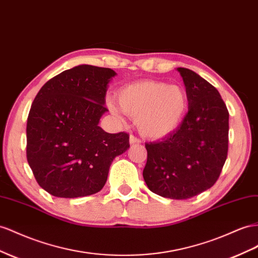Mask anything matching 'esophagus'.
<instances>
[{
    "label": "esophagus",
    "instance_id": "obj_1",
    "mask_svg": "<svg viewBox=\"0 0 258 258\" xmlns=\"http://www.w3.org/2000/svg\"><path fill=\"white\" fill-rule=\"evenodd\" d=\"M129 141H130V144H140V143H141L140 139H139V138L136 137V136H134V135L130 136Z\"/></svg>",
    "mask_w": 258,
    "mask_h": 258
}]
</instances>
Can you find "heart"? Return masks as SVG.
<instances>
[{
    "label": "heart",
    "mask_w": 258,
    "mask_h": 258,
    "mask_svg": "<svg viewBox=\"0 0 258 258\" xmlns=\"http://www.w3.org/2000/svg\"><path fill=\"white\" fill-rule=\"evenodd\" d=\"M118 106L132 119H137L141 134L151 139H162L175 132L187 110L185 90L163 81L141 80L122 87L117 93ZM109 108L116 115L120 111L113 103Z\"/></svg>",
    "instance_id": "1"
}]
</instances>
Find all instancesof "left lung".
Returning <instances> with one entry per match:
<instances>
[{
    "instance_id": "8db88e82",
    "label": "left lung",
    "mask_w": 258,
    "mask_h": 258,
    "mask_svg": "<svg viewBox=\"0 0 258 258\" xmlns=\"http://www.w3.org/2000/svg\"><path fill=\"white\" fill-rule=\"evenodd\" d=\"M183 79L189 109L179 128L157 142L145 143L143 178L158 196L185 200L212 187L228 155L229 112L218 90L187 68Z\"/></svg>"
}]
</instances>
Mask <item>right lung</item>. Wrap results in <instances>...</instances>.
Listing matches in <instances>:
<instances>
[{
    "instance_id": "1",
    "label": "right lung",
    "mask_w": 258,
    "mask_h": 258,
    "mask_svg": "<svg viewBox=\"0 0 258 258\" xmlns=\"http://www.w3.org/2000/svg\"><path fill=\"white\" fill-rule=\"evenodd\" d=\"M110 68L79 65L48 80L27 119V161L39 185L57 198L102 190L113 159L130 146L127 132L99 127L107 112Z\"/></svg>"
}]
</instances>
